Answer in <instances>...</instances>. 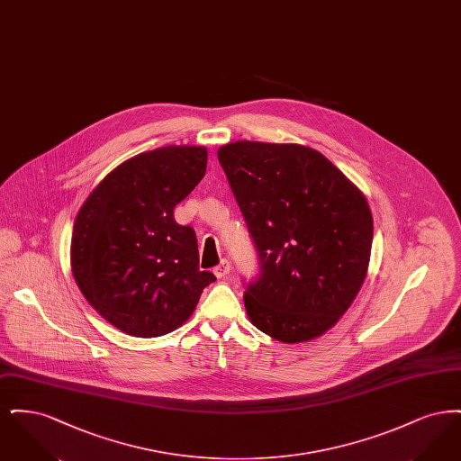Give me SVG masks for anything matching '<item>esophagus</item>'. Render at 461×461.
Here are the masks:
<instances>
[{
	"label": "esophagus",
	"mask_w": 461,
	"mask_h": 461,
	"mask_svg": "<svg viewBox=\"0 0 461 461\" xmlns=\"http://www.w3.org/2000/svg\"><path fill=\"white\" fill-rule=\"evenodd\" d=\"M230 267H231L230 263H228L226 259H222V261L214 267V275H216L218 278H224V276L230 273Z\"/></svg>",
	"instance_id": "esophagus-1"
}]
</instances>
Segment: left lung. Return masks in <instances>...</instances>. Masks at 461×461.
Segmentation results:
<instances>
[{
    "instance_id": "obj_1",
    "label": "left lung",
    "mask_w": 461,
    "mask_h": 461,
    "mask_svg": "<svg viewBox=\"0 0 461 461\" xmlns=\"http://www.w3.org/2000/svg\"><path fill=\"white\" fill-rule=\"evenodd\" d=\"M218 158L261 264L243 294L252 325L285 344L323 335L368 273L366 197L325 155L303 145L235 141Z\"/></svg>"
}]
</instances>
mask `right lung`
I'll return each instance as SVG.
<instances>
[{
  "mask_svg": "<svg viewBox=\"0 0 461 461\" xmlns=\"http://www.w3.org/2000/svg\"><path fill=\"white\" fill-rule=\"evenodd\" d=\"M207 149L169 145L128 158L79 209L70 266L91 306L132 337H160L195 311L216 276L198 269L194 228L175 207L205 175Z\"/></svg>",
  "mask_w": 461,
  "mask_h": 461,
  "instance_id": "right-lung-1",
  "label": "right lung"
}]
</instances>
